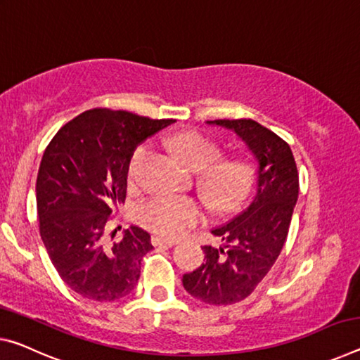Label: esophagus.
Here are the masks:
<instances>
[{
  "label": "esophagus",
  "mask_w": 360,
  "mask_h": 360,
  "mask_svg": "<svg viewBox=\"0 0 360 360\" xmlns=\"http://www.w3.org/2000/svg\"><path fill=\"white\" fill-rule=\"evenodd\" d=\"M150 242H152V245H155V247H158V245H168V247H173V245L176 243L174 240H168V238H163L160 236H152Z\"/></svg>",
  "instance_id": "1"
}]
</instances>
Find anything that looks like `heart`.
Here are the masks:
<instances>
[{"label":"heart","instance_id":"b5f03b06","mask_svg":"<svg viewBox=\"0 0 360 360\" xmlns=\"http://www.w3.org/2000/svg\"><path fill=\"white\" fill-rule=\"evenodd\" d=\"M169 149L187 168L200 171L207 167L203 184L211 200L221 210H233L252 191L255 169L245 158H227L214 163L221 157L218 146L195 131H184L171 136ZM149 155V144H142L133 152L128 163V181L134 184L139 179L141 168ZM141 224L160 236L176 238L203 219V210L192 198L160 197L141 205L138 210Z\"/></svg>","mask_w":360,"mask_h":360}]
</instances>
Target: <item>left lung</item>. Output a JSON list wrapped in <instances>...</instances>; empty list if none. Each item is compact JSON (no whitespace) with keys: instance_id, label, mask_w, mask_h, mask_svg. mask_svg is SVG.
<instances>
[{"instance_id":"8db88e82","label":"left lung","mask_w":360,"mask_h":360,"mask_svg":"<svg viewBox=\"0 0 360 360\" xmlns=\"http://www.w3.org/2000/svg\"><path fill=\"white\" fill-rule=\"evenodd\" d=\"M207 123L233 131L258 162L253 202L224 226L211 231L226 245L202 247V266L182 276V285L193 298L222 306L252 295L278 258L298 200L300 178L290 146L255 120Z\"/></svg>"}]
</instances>
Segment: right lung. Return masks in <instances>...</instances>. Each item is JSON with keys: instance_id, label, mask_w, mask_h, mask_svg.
Returning <instances> with one entry per match:
<instances>
[{"instance_id": "right-lung-1", "label": "right lung", "mask_w": 360, "mask_h": 360, "mask_svg": "<svg viewBox=\"0 0 360 360\" xmlns=\"http://www.w3.org/2000/svg\"><path fill=\"white\" fill-rule=\"evenodd\" d=\"M173 120L93 108L64 124L46 147L37 178L39 236L68 288L94 301L133 292L150 236L129 226L107 243L112 208L127 198L128 163L136 147Z\"/></svg>"}]
</instances>
